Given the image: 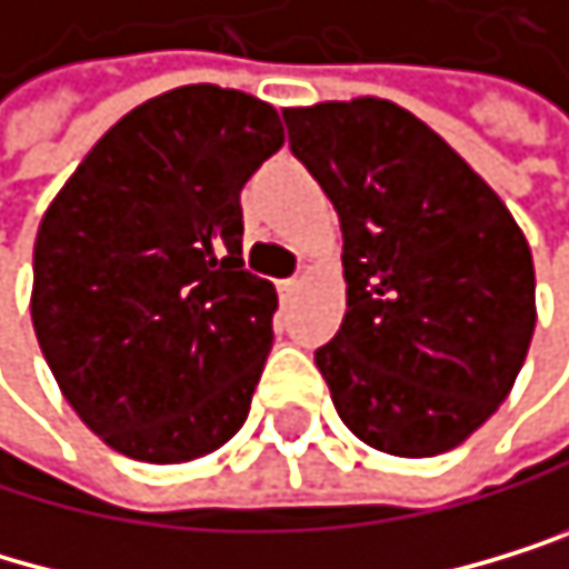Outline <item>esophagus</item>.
Segmentation results:
<instances>
[{
    "label": "esophagus",
    "instance_id": "esophagus-1",
    "mask_svg": "<svg viewBox=\"0 0 569 569\" xmlns=\"http://www.w3.org/2000/svg\"><path fill=\"white\" fill-rule=\"evenodd\" d=\"M300 287H303L300 279H282V282H279V300H282V303L293 300V297L300 293Z\"/></svg>",
    "mask_w": 569,
    "mask_h": 569
}]
</instances>
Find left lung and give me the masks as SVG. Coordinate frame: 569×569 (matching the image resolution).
<instances>
[{"instance_id": "left-lung-1", "label": "left lung", "mask_w": 569, "mask_h": 569, "mask_svg": "<svg viewBox=\"0 0 569 569\" xmlns=\"http://www.w3.org/2000/svg\"><path fill=\"white\" fill-rule=\"evenodd\" d=\"M342 227L346 318L315 363L363 445L433 458L515 388L536 266L510 209L427 121L381 97L282 111Z\"/></svg>"}]
</instances>
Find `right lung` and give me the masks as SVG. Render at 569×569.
<instances>
[{"mask_svg":"<svg viewBox=\"0 0 569 569\" xmlns=\"http://www.w3.org/2000/svg\"><path fill=\"white\" fill-rule=\"evenodd\" d=\"M279 146L266 100L178 87L111 124L48 206L33 332L108 448L178 465L244 427L279 300L244 272L241 188Z\"/></svg>","mask_w":569,"mask_h":569,"instance_id":"1","label":"right lung"}]
</instances>
